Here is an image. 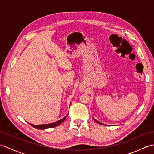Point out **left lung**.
I'll return each instance as SVG.
<instances>
[{
	"label": "left lung",
	"instance_id": "obj_1",
	"mask_svg": "<svg viewBox=\"0 0 154 154\" xmlns=\"http://www.w3.org/2000/svg\"><path fill=\"white\" fill-rule=\"evenodd\" d=\"M94 120L96 121V123H99V124H100V125H105V124H103V123H100V121H97V120H96L95 119H94Z\"/></svg>",
	"mask_w": 154,
	"mask_h": 154
}]
</instances>
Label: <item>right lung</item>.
I'll return each mask as SVG.
<instances>
[{
  "label": "right lung",
  "mask_w": 154,
  "mask_h": 154,
  "mask_svg": "<svg viewBox=\"0 0 154 154\" xmlns=\"http://www.w3.org/2000/svg\"><path fill=\"white\" fill-rule=\"evenodd\" d=\"M66 116L64 117L63 118H62V119H60L58 121H56V122L54 123H49V124H43V125H33V124H30L31 125L35 128H37V129H46V128H54L56 126H58L60 125L62 123L63 121L66 119Z\"/></svg>",
  "instance_id": "add662e5"
}]
</instances>
